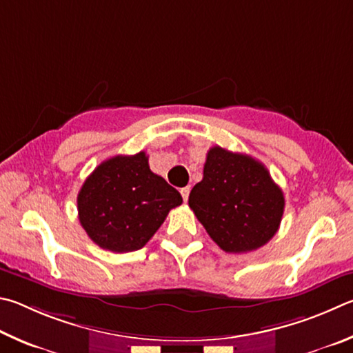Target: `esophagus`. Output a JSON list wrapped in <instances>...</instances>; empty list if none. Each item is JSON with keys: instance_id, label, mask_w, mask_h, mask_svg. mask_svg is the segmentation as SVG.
I'll list each match as a JSON object with an SVG mask.
<instances>
[{"instance_id": "obj_1", "label": "esophagus", "mask_w": 353, "mask_h": 353, "mask_svg": "<svg viewBox=\"0 0 353 353\" xmlns=\"http://www.w3.org/2000/svg\"><path fill=\"white\" fill-rule=\"evenodd\" d=\"M181 196H183V200L184 201H188V199H189V194H190V186H186V188H183L181 190Z\"/></svg>"}]
</instances>
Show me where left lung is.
Here are the masks:
<instances>
[{
  "label": "left lung",
  "mask_w": 353,
  "mask_h": 353,
  "mask_svg": "<svg viewBox=\"0 0 353 353\" xmlns=\"http://www.w3.org/2000/svg\"><path fill=\"white\" fill-rule=\"evenodd\" d=\"M189 206L221 250L248 252L273 239L285 200L262 163L215 145L208 152L203 180L190 190Z\"/></svg>",
  "instance_id": "1"
}]
</instances>
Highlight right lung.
Wrapping results in <instances>:
<instances>
[{"label": "right lung", "instance_id": "obj_1", "mask_svg": "<svg viewBox=\"0 0 353 353\" xmlns=\"http://www.w3.org/2000/svg\"><path fill=\"white\" fill-rule=\"evenodd\" d=\"M183 199L148 167L145 152L117 154L99 164L77 195L79 220L103 250H141Z\"/></svg>", "mask_w": 353, "mask_h": 353}]
</instances>
